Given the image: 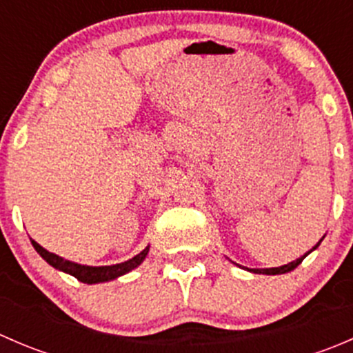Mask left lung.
<instances>
[{"instance_id": "1", "label": "left lung", "mask_w": 353, "mask_h": 353, "mask_svg": "<svg viewBox=\"0 0 353 353\" xmlns=\"http://www.w3.org/2000/svg\"><path fill=\"white\" fill-rule=\"evenodd\" d=\"M323 239H325V236H323ZM323 239H319V243L316 244L314 248L311 249V251L305 252L304 256H301V258H297V259H295V261L287 263V265H283V266H276V268H245V266H243V270H248V272H251V273H258V275H283V273H288V272H292V270L297 268V266L302 263V259H304L305 256L309 254V252L314 251V249L318 248L319 244H321ZM237 266H239V268H241V265H237Z\"/></svg>"}]
</instances>
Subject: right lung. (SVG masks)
<instances>
[{"label": "right lung", "instance_id": "add662e5", "mask_svg": "<svg viewBox=\"0 0 353 353\" xmlns=\"http://www.w3.org/2000/svg\"><path fill=\"white\" fill-rule=\"evenodd\" d=\"M32 241V245H34L35 251L52 266V268L59 270V272H65L68 275L74 276L77 280L83 283H104V282H110V280H116L119 276L126 275L130 273L131 270L138 268V266L143 263V259L147 258L148 249L150 245L143 249L140 254H137L134 258L128 259V261L119 263V265H110V266H87V265H80V263L70 261V259L61 258V256L54 254V252H49L48 249L42 248L41 244L35 243L34 239Z\"/></svg>", "mask_w": 353, "mask_h": 353}]
</instances>
